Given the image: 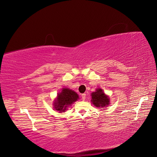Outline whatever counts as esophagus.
Returning a JSON list of instances; mask_svg holds the SVG:
<instances>
[{
    "label": "esophagus",
    "mask_w": 157,
    "mask_h": 157,
    "mask_svg": "<svg viewBox=\"0 0 157 157\" xmlns=\"http://www.w3.org/2000/svg\"><path fill=\"white\" fill-rule=\"evenodd\" d=\"M81 97H82V99L83 101L85 100V99H86V94H82L81 95Z\"/></svg>",
    "instance_id": "esophagus-1"
}]
</instances>
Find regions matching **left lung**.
Instances as JSON below:
<instances>
[{"label":"left lung","mask_w":157,"mask_h":157,"mask_svg":"<svg viewBox=\"0 0 157 157\" xmlns=\"http://www.w3.org/2000/svg\"><path fill=\"white\" fill-rule=\"evenodd\" d=\"M91 102L95 107L103 108L109 105L110 99L100 88L96 89V92H92L91 94Z\"/></svg>","instance_id":"8db88e82"}]
</instances>
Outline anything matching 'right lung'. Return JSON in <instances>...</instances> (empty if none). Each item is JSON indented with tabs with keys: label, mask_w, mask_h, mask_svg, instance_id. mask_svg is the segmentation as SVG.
<instances>
[{
	"label": "right lung",
	"mask_w": 157,
	"mask_h": 157,
	"mask_svg": "<svg viewBox=\"0 0 157 157\" xmlns=\"http://www.w3.org/2000/svg\"><path fill=\"white\" fill-rule=\"evenodd\" d=\"M78 99V95L73 90L69 88H62V91L58 94L54 102L55 110L59 113L65 112L68 106H70Z\"/></svg>",
	"instance_id": "add662e5"
}]
</instances>
